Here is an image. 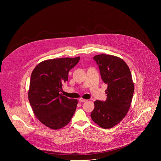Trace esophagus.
<instances>
[{
    "instance_id": "esophagus-1",
    "label": "esophagus",
    "mask_w": 161,
    "mask_h": 161,
    "mask_svg": "<svg viewBox=\"0 0 161 161\" xmlns=\"http://www.w3.org/2000/svg\"><path fill=\"white\" fill-rule=\"evenodd\" d=\"M87 100H86V99H83V98H80V99H79V101L80 102V103H84V102H86Z\"/></svg>"
}]
</instances>
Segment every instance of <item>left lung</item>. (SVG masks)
Instances as JSON below:
<instances>
[{
    "label": "left lung",
    "mask_w": 161,
    "mask_h": 161,
    "mask_svg": "<svg viewBox=\"0 0 161 161\" xmlns=\"http://www.w3.org/2000/svg\"><path fill=\"white\" fill-rule=\"evenodd\" d=\"M101 78L108 85L107 99L96 101L91 118L103 129H110L123 120L131 105L134 82L127 64L121 58L101 54L94 57Z\"/></svg>",
    "instance_id": "obj_1"
}]
</instances>
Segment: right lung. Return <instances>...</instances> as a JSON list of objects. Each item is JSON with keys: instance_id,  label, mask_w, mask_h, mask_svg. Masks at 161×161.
<instances>
[{"instance_id": "obj_1", "label": "right lung", "mask_w": 161, "mask_h": 161, "mask_svg": "<svg viewBox=\"0 0 161 161\" xmlns=\"http://www.w3.org/2000/svg\"><path fill=\"white\" fill-rule=\"evenodd\" d=\"M80 57L44 60L31 74L28 97L34 114L44 125L57 130L70 122L78 100L68 99L60 92L68 80V73Z\"/></svg>"}]
</instances>
